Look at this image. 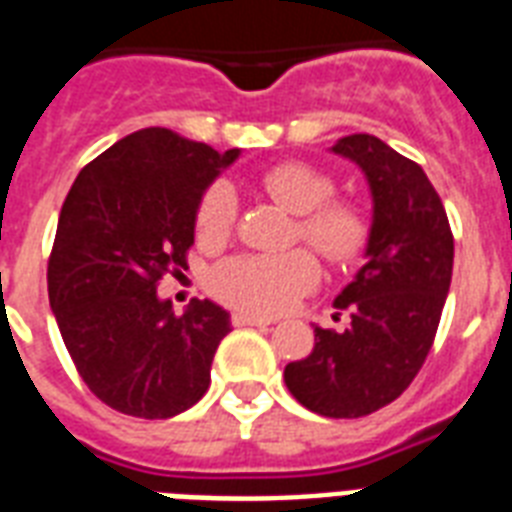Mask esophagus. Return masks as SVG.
I'll return each mask as SVG.
<instances>
[{
	"instance_id": "34e87169",
	"label": "esophagus",
	"mask_w": 512,
	"mask_h": 512,
	"mask_svg": "<svg viewBox=\"0 0 512 512\" xmlns=\"http://www.w3.org/2000/svg\"><path fill=\"white\" fill-rule=\"evenodd\" d=\"M230 322H233L236 327H244V325L268 327V325H273L271 317H257V314H247V311H236V314L230 317Z\"/></svg>"
}]
</instances>
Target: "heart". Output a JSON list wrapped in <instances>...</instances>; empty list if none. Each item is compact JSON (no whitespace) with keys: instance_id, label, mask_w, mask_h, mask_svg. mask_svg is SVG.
Wrapping results in <instances>:
<instances>
[{"instance_id":"obj_1","label":"heart","mask_w":512,"mask_h":512,"mask_svg":"<svg viewBox=\"0 0 512 512\" xmlns=\"http://www.w3.org/2000/svg\"><path fill=\"white\" fill-rule=\"evenodd\" d=\"M273 201L295 217V239L314 247L327 263L349 265L360 260L373 236L368 209L354 198H335V179L303 161L276 163L260 177ZM236 193L228 182H212L195 206V239L204 247H220L236 225ZM319 263L308 249L273 255H236L212 273L214 295L230 306L276 314L300 295L317 287Z\"/></svg>"}]
</instances>
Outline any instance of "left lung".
<instances>
[{"label":"left lung","mask_w":512,"mask_h":512,"mask_svg":"<svg viewBox=\"0 0 512 512\" xmlns=\"http://www.w3.org/2000/svg\"><path fill=\"white\" fill-rule=\"evenodd\" d=\"M333 152L370 182L368 263L335 298L349 327H314V349L290 362L292 397L327 419H360L403 395L435 343L454 271V233L424 169L378 136L351 134Z\"/></svg>","instance_id":"left-lung-1"}]
</instances>
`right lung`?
I'll list each match as a JSON object with an SVG mask.
<instances>
[{
  "label": "right lung",
  "mask_w": 512,
  "mask_h": 512,
  "mask_svg": "<svg viewBox=\"0 0 512 512\" xmlns=\"http://www.w3.org/2000/svg\"><path fill=\"white\" fill-rule=\"evenodd\" d=\"M236 155L142 128L88 163L61 206L50 308L80 378L126 416L171 419L209 389L228 311L193 300L174 314L158 284L187 271L198 198Z\"/></svg>",
  "instance_id": "add662e5"
}]
</instances>
